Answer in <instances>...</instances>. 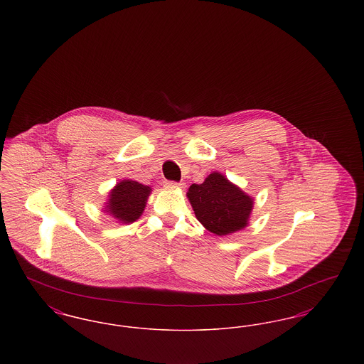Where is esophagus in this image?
Segmentation results:
<instances>
[{
	"label": "esophagus",
	"mask_w": 364,
	"mask_h": 364,
	"mask_svg": "<svg viewBox=\"0 0 364 364\" xmlns=\"http://www.w3.org/2000/svg\"><path fill=\"white\" fill-rule=\"evenodd\" d=\"M165 186L169 188H184V183H176V181H166Z\"/></svg>",
	"instance_id": "obj_1"
}]
</instances>
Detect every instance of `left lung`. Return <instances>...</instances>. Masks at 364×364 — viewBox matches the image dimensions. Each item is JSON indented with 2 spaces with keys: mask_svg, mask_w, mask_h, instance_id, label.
Masks as SVG:
<instances>
[{
  "mask_svg": "<svg viewBox=\"0 0 364 364\" xmlns=\"http://www.w3.org/2000/svg\"><path fill=\"white\" fill-rule=\"evenodd\" d=\"M187 198L198 221L217 236L239 232L250 224L254 198L220 172L208 174L202 184H192Z\"/></svg>",
  "mask_w": 364,
  "mask_h": 364,
  "instance_id": "1",
  "label": "left lung"
}]
</instances>
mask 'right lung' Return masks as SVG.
I'll list each match as a JSON object with an SVG mask.
<instances>
[{
    "label": "right lung",
    "instance_id": "add662e5",
    "mask_svg": "<svg viewBox=\"0 0 364 364\" xmlns=\"http://www.w3.org/2000/svg\"><path fill=\"white\" fill-rule=\"evenodd\" d=\"M151 191L149 186L124 178L109 192L104 213L117 220L119 224H132L143 214Z\"/></svg>",
    "mask_w": 364,
    "mask_h": 364
}]
</instances>
